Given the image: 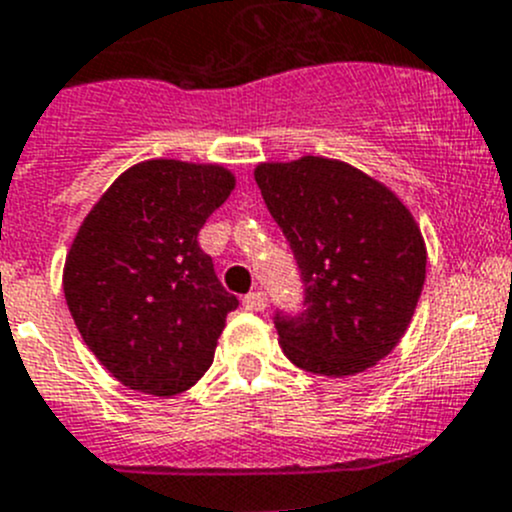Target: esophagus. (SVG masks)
Masks as SVG:
<instances>
[{"instance_id":"1","label":"esophagus","mask_w":512,"mask_h":512,"mask_svg":"<svg viewBox=\"0 0 512 512\" xmlns=\"http://www.w3.org/2000/svg\"><path fill=\"white\" fill-rule=\"evenodd\" d=\"M242 305H245V310H250V312H260V310H265L267 295H265V292H262V290L250 292V295H245V300H242Z\"/></svg>"}]
</instances>
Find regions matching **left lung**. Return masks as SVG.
<instances>
[{
  "instance_id": "8db88e82",
  "label": "left lung",
  "mask_w": 512,
  "mask_h": 512,
  "mask_svg": "<svg viewBox=\"0 0 512 512\" xmlns=\"http://www.w3.org/2000/svg\"><path fill=\"white\" fill-rule=\"evenodd\" d=\"M255 182L305 282V310L275 312L282 352L327 377L377 365L423 292L428 252L418 222L382 182L340 160L262 162Z\"/></svg>"
}]
</instances>
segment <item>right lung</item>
<instances>
[{"label":"right lung","instance_id":"1","mask_svg":"<svg viewBox=\"0 0 512 512\" xmlns=\"http://www.w3.org/2000/svg\"><path fill=\"white\" fill-rule=\"evenodd\" d=\"M232 190L222 165L147 160L84 217L64 262V297L89 350L130 390L170 398L210 370L240 300L197 235Z\"/></svg>","mask_w":512,"mask_h":512}]
</instances>
